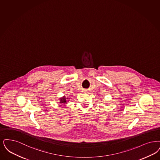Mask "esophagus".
Here are the masks:
<instances>
[{
  "label": "esophagus",
  "mask_w": 160,
  "mask_h": 160,
  "mask_svg": "<svg viewBox=\"0 0 160 160\" xmlns=\"http://www.w3.org/2000/svg\"><path fill=\"white\" fill-rule=\"evenodd\" d=\"M83 92H84V93H87L88 91H87L86 90H83Z\"/></svg>",
  "instance_id": "esophagus-1"
}]
</instances>
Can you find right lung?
<instances>
[{"mask_svg":"<svg viewBox=\"0 0 160 160\" xmlns=\"http://www.w3.org/2000/svg\"><path fill=\"white\" fill-rule=\"evenodd\" d=\"M70 98H68V97H66V96H62V97H61V98H60L59 99V102L60 103H64V104H67V102H69V101H70Z\"/></svg>","mask_w":160,"mask_h":160,"instance_id":"1","label":"right lung"}]
</instances>
